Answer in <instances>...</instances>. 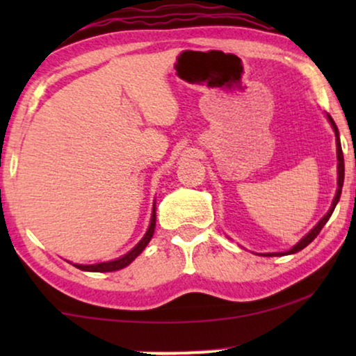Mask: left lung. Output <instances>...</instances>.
Returning <instances> with one entry per match:
<instances>
[{"instance_id": "8db88e82", "label": "left lung", "mask_w": 356, "mask_h": 356, "mask_svg": "<svg viewBox=\"0 0 356 356\" xmlns=\"http://www.w3.org/2000/svg\"><path fill=\"white\" fill-rule=\"evenodd\" d=\"M327 120H329V123H330V126H332V129H334V133H335V144H337V160H339V163H337V193H335V197H334V201H332V206H330V209H329V212L325 213V216L321 218V220L316 223V227L313 228V230H311L309 233H306V235L301 238V240L296 243V245L291 248V250H289V251H285V252H267V254H264V256H285V254H295V252H298V251H301L303 250V248H306L309 245L311 241L314 240L316 236L319 235V232L323 230V227L325 225V223H327V220L330 218V216H332V212H334V209H335V206H337V202H339V199H340V194H342V186H343V175H345V165H343V154H342V145H340V138H339V129H337V126H335V123H334V120H332V116L330 115H327Z\"/></svg>"}]
</instances>
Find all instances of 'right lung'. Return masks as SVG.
Returning a JSON list of instances; mask_svg holds the SVG:
<instances>
[{
  "instance_id": "obj_1",
  "label": "right lung",
  "mask_w": 356,
  "mask_h": 356,
  "mask_svg": "<svg viewBox=\"0 0 356 356\" xmlns=\"http://www.w3.org/2000/svg\"><path fill=\"white\" fill-rule=\"evenodd\" d=\"M154 230H155V202H154V211H152V217H150V225L147 228V232H145L143 240H140L129 252H126L124 256H121L115 261L99 262V264H89V266H84V264H74V266L77 267V269L87 270V272H113V270L123 269V267L129 266L131 262H133L136 257H138L140 252L144 251V248L149 245L150 238H152V235H154Z\"/></svg>"
}]
</instances>
